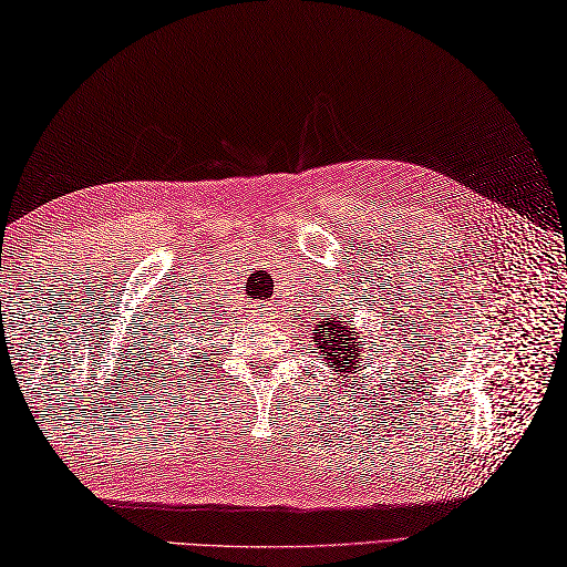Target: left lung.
Listing matches in <instances>:
<instances>
[{
    "label": "left lung",
    "instance_id": "obj_1",
    "mask_svg": "<svg viewBox=\"0 0 567 567\" xmlns=\"http://www.w3.org/2000/svg\"><path fill=\"white\" fill-rule=\"evenodd\" d=\"M341 317L327 315V322H320L322 329H315V351H320V358L324 365H329L334 372H349L358 365V351L363 349V343L358 341V331L341 322ZM349 317V315H347Z\"/></svg>",
    "mask_w": 567,
    "mask_h": 567
}]
</instances>
